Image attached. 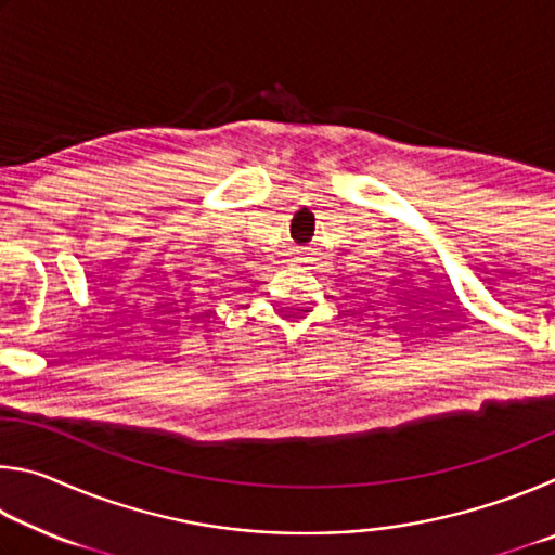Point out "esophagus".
<instances>
[{
  "label": "esophagus",
  "mask_w": 555,
  "mask_h": 555,
  "mask_svg": "<svg viewBox=\"0 0 555 555\" xmlns=\"http://www.w3.org/2000/svg\"><path fill=\"white\" fill-rule=\"evenodd\" d=\"M298 264H304V267H308V269H315L313 264H315V257H311V255H308V251H304V255H300L298 259Z\"/></svg>",
  "instance_id": "obj_1"
}]
</instances>
